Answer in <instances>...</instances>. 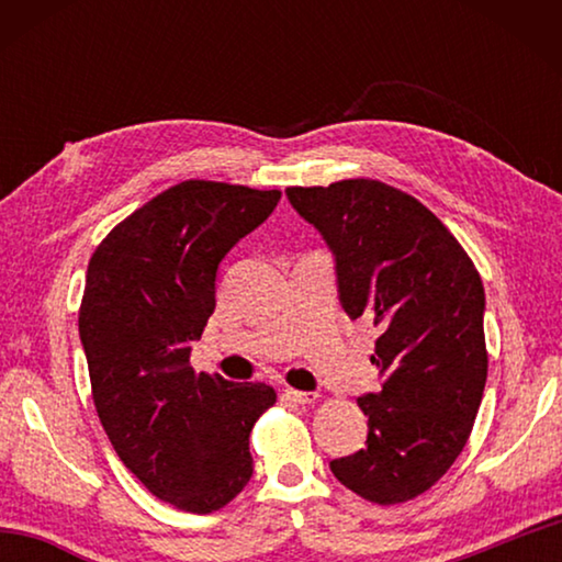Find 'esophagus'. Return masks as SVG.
I'll list each match as a JSON object with an SVG mask.
<instances>
[{
  "mask_svg": "<svg viewBox=\"0 0 562 562\" xmlns=\"http://www.w3.org/2000/svg\"><path fill=\"white\" fill-rule=\"evenodd\" d=\"M288 396L297 404H315L317 392H300V389H288Z\"/></svg>",
  "mask_w": 562,
  "mask_h": 562,
  "instance_id": "esophagus-1",
  "label": "esophagus"
}]
</instances>
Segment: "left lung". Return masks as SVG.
Returning a JSON list of instances; mask_svg holds the SVG:
<instances>
[{
    "instance_id": "obj_1",
    "label": "left lung",
    "mask_w": 562,
    "mask_h": 562,
    "mask_svg": "<svg viewBox=\"0 0 562 562\" xmlns=\"http://www.w3.org/2000/svg\"><path fill=\"white\" fill-rule=\"evenodd\" d=\"M335 255L341 310L379 329V392L357 402L367 446L329 461L357 496L392 506L429 491L463 451L488 374L486 294L469 255L416 198L379 180L288 188Z\"/></svg>"
}]
</instances>
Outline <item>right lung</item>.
Returning <instances> with one entry per match:
<instances>
[{
    "instance_id": "obj_1",
    "label": "right lung",
    "mask_w": 562,
    "mask_h": 562,
    "mask_svg": "<svg viewBox=\"0 0 562 562\" xmlns=\"http://www.w3.org/2000/svg\"><path fill=\"white\" fill-rule=\"evenodd\" d=\"M280 190L186 180L106 235L87 272L79 337L93 404L126 469L180 510L213 513L252 475L268 384L195 374L190 341L215 310L217 268L268 221Z\"/></svg>"
}]
</instances>
